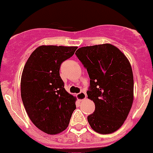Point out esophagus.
Returning <instances> with one entry per match:
<instances>
[{
  "instance_id": "1",
  "label": "esophagus",
  "mask_w": 153,
  "mask_h": 153,
  "mask_svg": "<svg viewBox=\"0 0 153 153\" xmlns=\"http://www.w3.org/2000/svg\"><path fill=\"white\" fill-rule=\"evenodd\" d=\"M76 97H77V99H79L80 102H82V101L85 100L86 98V94L85 92H80L79 93H78L77 95H76Z\"/></svg>"
}]
</instances>
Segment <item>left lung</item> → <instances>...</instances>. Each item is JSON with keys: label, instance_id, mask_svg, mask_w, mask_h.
Returning a JSON list of instances; mask_svg holds the SVG:
<instances>
[{"label": "left lung", "instance_id": "left-lung-1", "mask_svg": "<svg viewBox=\"0 0 153 153\" xmlns=\"http://www.w3.org/2000/svg\"><path fill=\"white\" fill-rule=\"evenodd\" d=\"M76 55L87 70L89 99L96 106L87 120L93 131L108 134L117 131L134 102V76L128 59L111 44L79 48Z\"/></svg>", "mask_w": 153, "mask_h": 153}]
</instances>
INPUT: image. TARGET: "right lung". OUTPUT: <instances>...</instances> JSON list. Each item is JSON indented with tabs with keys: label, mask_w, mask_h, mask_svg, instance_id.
I'll list each match as a JSON object with an SVG mask.
<instances>
[{
	"label": "right lung",
	"mask_w": 153,
	"mask_h": 153,
	"mask_svg": "<svg viewBox=\"0 0 153 153\" xmlns=\"http://www.w3.org/2000/svg\"><path fill=\"white\" fill-rule=\"evenodd\" d=\"M77 47L42 45L29 56L21 76V98L36 127L54 135L68 127L76 109V97L64 89L61 64Z\"/></svg>",
	"instance_id": "right-lung-1"
}]
</instances>
